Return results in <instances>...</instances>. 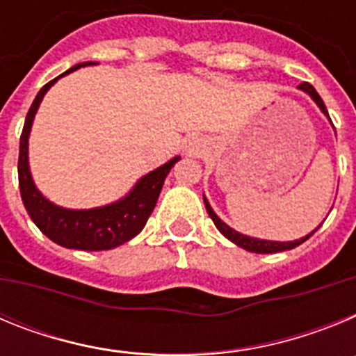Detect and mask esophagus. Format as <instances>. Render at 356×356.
Listing matches in <instances>:
<instances>
[{
    "label": "esophagus",
    "instance_id": "esophagus-1",
    "mask_svg": "<svg viewBox=\"0 0 356 356\" xmlns=\"http://www.w3.org/2000/svg\"><path fill=\"white\" fill-rule=\"evenodd\" d=\"M201 147H203V144H201L200 140H196V139L188 140V144H187V151H188V153H200Z\"/></svg>",
    "mask_w": 356,
    "mask_h": 356
}]
</instances>
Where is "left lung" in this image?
<instances>
[{
    "instance_id": "left-lung-1",
    "label": "left lung",
    "mask_w": 356,
    "mask_h": 356,
    "mask_svg": "<svg viewBox=\"0 0 356 356\" xmlns=\"http://www.w3.org/2000/svg\"><path fill=\"white\" fill-rule=\"evenodd\" d=\"M300 90H303V92H307L308 96L312 97L314 103H316L317 106H319V110L323 112V114L326 115V118L330 119L328 115V110H326L325 103H323V99H321V96L317 94V90L314 89L312 85L310 83H301L300 85ZM203 201H205V207H207V212H209L210 219L213 221V225H216V228L221 232L222 235H225L228 241H232L234 244H237L238 248H242V250L246 251H251V253H280V251H287V250H294V248H298L300 244H303L307 238L312 237L314 234H316L317 229H319V226L323 225L321 222L319 226H317L314 232H310L308 235H305V237L298 238V241H287V242H282V241H267V238H257V237H250V235H244L241 234V232H237V229L229 228L228 225H226L225 221H221V217L217 216L216 212H213V209L210 207L209 200L205 197V194H203Z\"/></svg>"
}]
</instances>
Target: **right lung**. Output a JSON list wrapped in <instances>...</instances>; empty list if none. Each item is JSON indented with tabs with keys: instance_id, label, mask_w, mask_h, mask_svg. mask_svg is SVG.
<instances>
[{
	"instance_id": "right-lung-1",
	"label": "right lung",
	"mask_w": 356,
	"mask_h": 356,
	"mask_svg": "<svg viewBox=\"0 0 356 356\" xmlns=\"http://www.w3.org/2000/svg\"><path fill=\"white\" fill-rule=\"evenodd\" d=\"M87 65H96V62L76 64L39 90L28 110L23 134L19 140L17 172L24 209L31 217V221L35 222L37 228L46 237L51 238L58 246L69 248V250L103 251L121 246L143 232L147 217L155 209L165 176L169 175L172 165L180 160V156H172L160 168L144 175L143 178L137 180V184L127 196L114 203H108V205L72 210L55 205L53 201L44 196L31 178L30 162H28V140H30L31 124H33L37 110L42 103V97L56 83V80H60L62 76L76 71V69L87 67Z\"/></svg>"
}]
</instances>
